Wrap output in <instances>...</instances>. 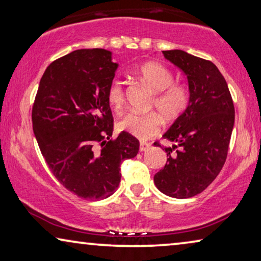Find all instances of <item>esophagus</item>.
Returning a JSON list of instances; mask_svg holds the SVG:
<instances>
[{"label": "esophagus", "instance_id": "esophagus-1", "mask_svg": "<svg viewBox=\"0 0 261 261\" xmlns=\"http://www.w3.org/2000/svg\"><path fill=\"white\" fill-rule=\"evenodd\" d=\"M151 144L148 142H140V151H146L150 148Z\"/></svg>", "mask_w": 261, "mask_h": 261}]
</instances>
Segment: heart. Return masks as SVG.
Wrapping results in <instances>:
<instances>
[{
  "instance_id": "obj_1",
  "label": "heart",
  "mask_w": 261,
  "mask_h": 261,
  "mask_svg": "<svg viewBox=\"0 0 261 261\" xmlns=\"http://www.w3.org/2000/svg\"><path fill=\"white\" fill-rule=\"evenodd\" d=\"M135 74L147 87L155 92L153 105L164 119L177 118L188 103L187 89L172 83V73L169 69L158 62H148L135 70ZM107 101L115 111H120L125 102V93L121 83L113 80L107 90ZM161 120L155 113H128L119 120V130L130 134L139 140H147L158 134Z\"/></svg>"
}]
</instances>
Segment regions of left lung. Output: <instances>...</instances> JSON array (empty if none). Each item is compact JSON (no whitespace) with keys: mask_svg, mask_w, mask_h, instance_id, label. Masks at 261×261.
<instances>
[{"mask_svg":"<svg viewBox=\"0 0 261 261\" xmlns=\"http://www.w3.org/2000/svg\"><path fill=\"white\" fill-rule=\"evenodd\" d=\"M163 55L187 77L189 101L163 134L174 144L164 148L167 163L155 174L154 183L169 197L189 198L205 190L225 163L234 107L226 80L214 63L182 50Z\"/></svg>","mask_w":261,"mask_h":261,"instance_id":"left-lung-1","label":"left lung"}]
</instances>
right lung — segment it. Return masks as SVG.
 I'll return each instance as SVG.
<instances>
[{
    "label": "right lung",
    "instance_id": "1",
    "mask_svg": "<svg viewBox=\"0 0 261 261\" xmlns=\"http://www.w3.org/2000/svg\"><path fill=\"white\" fill-rule=\"evenodd\" d=\"M118 67L111 51L75 50L46 67L36 94L33 128L43 158L62 186L85 199L113 195L120 164L139 151L125 132L111 140L107 90Z\"/></svg>",
    "mask_w": 261,
    "mask_h": 261
}]
</instances>
